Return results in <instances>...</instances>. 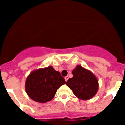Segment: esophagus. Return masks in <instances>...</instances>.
Returning a JSON list of instances; mask_svg holds the SVG:
<instances>
[{"mask_svg":"<svg viewBox=\"0 0 125 125\" xmlns=\"http://www.w3.org/2000/svg\"><path fill=\"white\" fill-rule=\"evenodd\" d=\"M68 79V76H65V81H67V80Z\"/></svg>","mask_w":125,"mask_h":125,"instance_id":"1","label":"esophagus"}]
</instances>
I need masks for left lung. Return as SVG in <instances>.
Listing matches in <instances>:
<instances>
[{
	"instance_id": "8db88e82",
	"label": "left lung",
	"mask_w": 125,
	"mask_h": 125,
	"mask_svg": "<svg viewBox=\"0 0 125 125\" xmlns=\"http://www.w3.org/2000/svg\"><path fill=\"white\" fill-rule=\"evenodd\" d=\"M72 74L73 77L68 79L66 84L74 94L82 100L93 97L98 90V80L93 74L82 66H77Z\"/></svg>"
}]
</instances>
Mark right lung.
<instances>
[{"label": "right lung", "mask_w": 125, "mask_h": 125, "mask_svg": "<svg viewBox=\"0 0 125 125\" xmlns=\"http://www.w3.org/2000/svg\"><path fill=\"white\" fill-rule=\"evenodd\" d=\"M65 83L60 72L50 66L32 72L27 79L26 89L33 100L45 103L51 100L57 90Z\"/></svg>", "instance_id": "right-lung-1"}]
</instances>
